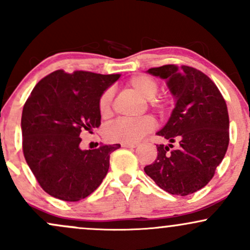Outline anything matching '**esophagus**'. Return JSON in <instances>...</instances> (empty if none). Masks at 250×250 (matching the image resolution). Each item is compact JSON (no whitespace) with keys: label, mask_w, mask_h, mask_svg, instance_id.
<instances>
[{"label":"esophagus","mask_w":250,"mask_h":250,"mask_svg":"<svg viewBox=\"0 0 250 250\" xmlns=\"http://www.w3.org/2000/svg\"><path fill=\"white\" fill-rule=\"evenodd\" d=\"M121 146L125 148H135L137 147V143H122Z\"/></svg>","instance_id":"34e87169"}]
</instances>
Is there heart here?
<instances>
[{"instance_id":"heart-1","label":"heart","mask_w":250,"mask_h":250,"mask_svg":"<svg viewBox=\"0 0 250 250\" xmlns=\"http://www.w3.org/2000/svg\"><path fill=\"white\" fill-rule=\"evenodd\" d=\"M136 94L149 100V105L157 111H163L167 107V100L162 97H155L159 94L160 84L154 77L140 74L135 75L128 82ZM113 90L107 89L102 93L99 100V111L102 117H108L111 114V102H113ZM155 128V121L151 116H143L139 120H116L108 125L104 130L105 139L111 142L136 143L145 135L150 133Z\"/></svg>"}]
</instances>
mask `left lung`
I'll return each mask as SVG.
<instances>
[{
  "instance_id": "8db88e82",
  "label": "left lung",
  "mask_w": 250,
  "mask_h": 250,
  "mask_svg": "<svg viewBox=\"0 0 250 250\" xmlns=\"http://www.w3.org/2000/svg\"><path fill=\"white\" fill-rule=\"evenodd\" d=\"M148 73L167 80L176 103L167 125L157 131L170 145L156 146V160L145 171L169 194H193L213 179L228 148L226 101L216 84L193 67L166 64ZM174 142L179 146L170 149Z\"/></svg>"
}]
</instances>
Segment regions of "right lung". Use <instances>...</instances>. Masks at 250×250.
Wrapping results in <instances>:
<instances>
[{"label": "right lung", "instance_id": "1", "mask_svg": "<svg viewBox=\"0 0 250 250\" xmlns=\"http://www.w3.org/2000/svg\"><path fill=\"white\" fill-rule=\"evenodd\" d=\"M120 76L60 69L43 77L33 89L22 111V147L45 193L76 202L101 185L110 154L121 146L82 150L80 135L100 127V96Z\"/></svg>", "mask_w": 250, "mask_h": 250}]
</instances>
